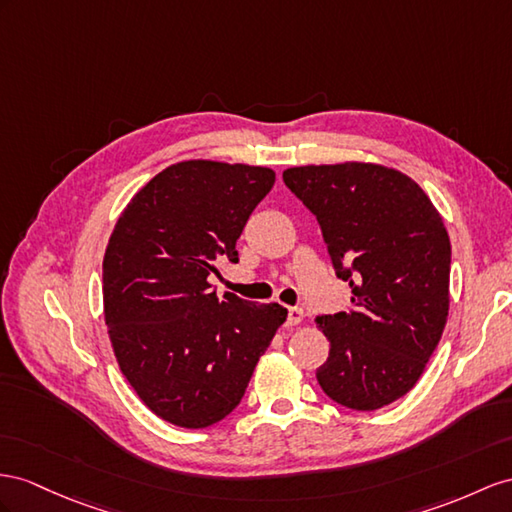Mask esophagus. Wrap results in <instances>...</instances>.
Wrapping results in <instances>:
<instances>
[{
	"label": "esophagus",
	"instance_id": "obj_1",
	"mask_svg": "<svg viewBox=\"0 0 512 512\" xmlns=\"http://www.w3.org/2000/svg\"><path fill=\"white\" fill-rule=\"evenodd\" d=\"M300 320H303V309H300V307H290V309H287V324L296 326Z\"/></svg>",
	"mask_w": 512,
	"mask_h": 512
}]
</instances>
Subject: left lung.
Segmentation results:
<instances>
[{
	"label": "left lung",
	"instance_id": "obj_1",
	"mask_svg": "<svg viewBox=\"0 0 512 512\" xmlns=\"http://www.w3.org/2000/svg\"><path fill=\"white\" fill-rule=\"evenodd\" d=\"M318 218L352 309L318 316L331 342L316 376L326 396L355 411L402 398L435 352L450 307V238L417 183L378 164L296 166L283 173Z\"/></svg>",
	"mask_w": 512,
	"mask_h": 512
}]
</instances>
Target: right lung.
<instances>
[{"label":"right lung","instance_id":"obj_1","mask_svg":"<svg viewBox=\"0 0 512 512\" xmlns=\"http://www.w3.org/2000/svg\"><path fill=\"white\" fill-rule=\"evenodd\" d=\"M274 186L264 166L188 160L129 201L103 257V313L116 361L149 409L205 428L240 404L259 357L287 318L209 277L238 261L235 242Z\"/></svg>","mask_w":512,"mask_h":512}]
</instances>
